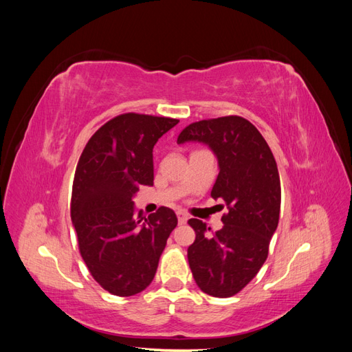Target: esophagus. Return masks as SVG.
Returning a JSON list of instances; mask_svg holds the SVG:
<instances>
[{
	"label": "esophagus",
	"mask_w": 352,
	"mask_h": 352,
	"mask_svg": "<svg viewBox=\"0 0 352 352\" xmlns=\"http://www.w3.org/2000/svg\"><path fill=\"white\" fill-rule=\"evenodd\" d=\"M176 216H177L179 225H185V223L188 221V214H186V212H184V211H177Z\"/></svg>",
	"instance_id": "esophagus-1"
}]
</instances>
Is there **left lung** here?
Segmentation results:
<instances>
[{
	"instance_id": "left-lung-1",
	"label": "left lung",
	"mask_w": 352,
	"mask_h": 352,
	"mask_svg": "<svg viewBox=\"0 0 352 352\" xmlns=\"http://www.w3.org/2000/svg\"><path fill=\"white\" fill-rule=\"evenodd\" d=\"M188 141L216 154L220 172L211 197L229 210L217 232L198 219L188 221L195 230L189 267L202 292L228 298L255 278L269 255L280 212L278 164L257 127L239 116L190 123L177 136V144Z\"/></svg>"
}]
</instances>
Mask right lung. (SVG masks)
Listing matches in <instances>:
<instances>
[{"label": "right lung", "instance_id": "1", "mask_svg": "<svg viewBox=\"0 0 352 352\" xmlns=\"http://www.w3.org/2000/svg\"><path fill=\"white\" fill-rule=\"evenodd\" d=\"M177 119L124 113L88 141L74 172L70 216L92 278L117 296L140 294L154 279L167 238L177 225L172 208L135 214L133 195L154 184L153 148Z\"/></svg>", "mask_w": 352, "mask_h": 352}]
</instances>
